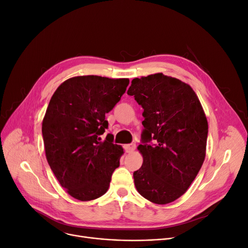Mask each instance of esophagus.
<instances>
[{
	"label": "esophagus",
	"instance_id": "obj_1",
	"mask_svg": "<svg viewBox=\"0 0 248 248\" xmlns=\"http://www.w3.org/2000/svg\"><path fill=\"white\" fill-rule=\"evenodd\" d=\"M124 148L126 153H132L136 149V144H135V142H132V144H126V145L124 146Z\"/></svg>",
	"mask_w": 248,
	"mask_h": 248
}]
</instances>
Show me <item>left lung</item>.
Masks as SVG:
<instances>
[{
  "label": "left lung",
  "mask_w": 248,
  "mask_h": 248,
  "mask_svg": "<svg viewBox=\"0 0 248 248\" xmlns=\"http://www.w3.org/2000/svg\"><path fill=\"white\" fill-rule=\"evenodd\" d=\"M127 94L145 117L136 188L153 203H171L188 190L205 159L208 123L201 103L190 85L163 73L135 78Z\"/></svg>",
  "instance_id": "1"
}]
</instances>
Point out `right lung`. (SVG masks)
I'll return each mask as SVG.
<instances>
[{"instance_id": "right-lung-1", "label": "right lung", "mask_w": 248, "mask_h": 248, "mask_svg": "<svg viewBox=\"0 0 248 248\" xmlns=\"http://www.w3.org/2000/svg\"><path fill=\"white\" fill-rule=\"evenodd\" d=\"M127 78L76 76L52 95L42 123L45 154L60 185L73 198L94 200L108 190L120 166L122 146L113 136H100L108 127L106 113L121 100Z\"/></svg>"}]
</instances>
